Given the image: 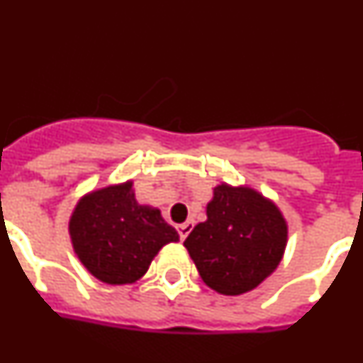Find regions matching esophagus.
<instances>
[{"instance_id":"1","label":"esophagus","mask_w":363,"mask_h":363,"mask_svg":"<svg viewBox=\"0 0 363 363\" xmlns=\"http://www.w3.org/2000/svg\"><path fill=\"white\" fill-rule=\"evenodd\" d=\"M192 230V223L191 221H185L182 225H178V234H179V240H185L187 238V234Z\"/></svg>"}]
</instances>
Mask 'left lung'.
<instances>
[{
	"label": "left lung",
	"instance_id": "obj_1",
	"mask_svg": "<svg viewBox=\"0 0 363 363\" xmlns=\"http://www.w3.org/2000/svg\"><path fill=\"white\" fill-rule=\"evenodd\" d=\"M205 213L184 245L207 287L238 296L277 271L289 227L274 201L249 185L221 182Z\"/></svg>",
	"mask_w": 363,
	"mask_h": 363
}]
</instances>
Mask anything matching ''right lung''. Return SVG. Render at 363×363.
I'll return each mask as SVG.
<instances>
[{"label": "right lung", "mask_w": 363, "mask_h": 363, "mask_svg": "<svg viewBox=\"0 0 363 363\" xmlns=\"http://www.w3.org/2000/svg\"><path fill=\"white\" fill-rule=\"evenodd\" d=\"M69 234L83 267L108 285L138 281L160 249L179 240L162 211L138 203L133 179L83 194L70 214Z\"/></svg>", "instance_id": "obj_1"}]
</instances>
